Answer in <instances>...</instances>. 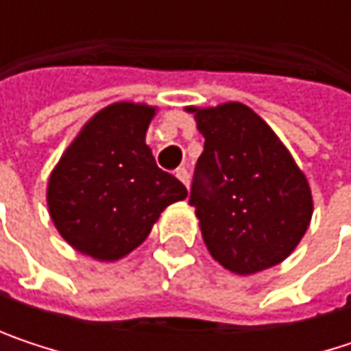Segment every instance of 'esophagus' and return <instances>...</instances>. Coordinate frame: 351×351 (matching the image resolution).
<instances>
[{"instance_id": "obj_1", "label": "esophagus", "mask_w": 351, "mask_h": 351, "mask_svg": "<svg viewBox=\"0 0 351 351\" xmlns=\"http://www.w3.org/2000/svg\"><path fill=\"white\" fill-rule=\"evenodd\" d=\"M175 176L186 186V189H189V173H186V169H176Z\"/></svg>"}]
</instances>
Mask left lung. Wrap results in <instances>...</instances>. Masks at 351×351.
<instances>
[{"mask_svg":"<svg viewBox=\"0 0 351 351\" xmlns=\"http://www.w3.org/2000/svg\"><path fill=\"white\" fill-rule=\"evenodd\" d=\"M186 111L205 138L189 203L209 254L240 276L280 264L311 223L307 176L272 128L244 104Z\"/></svg>","mask_w":351,"mask_h":351,"instance_id":"left-lung-1","label":"left lung"}]
</instances>
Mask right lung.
<instances>
[{
  "mask_svg": "<svg viewBox=\"0 0 351 351\" xmlns=\"http://www.w3.org/2000/svg\"><path fill=\"white\" fill-rule=\"evenodd\" d=\"M156 107L119 101L97 111L52 169L48 213L77 252L115 262L142 244L160 213L186 199L146 146Z\"/></svg>",
  "mask_w": 351,
  "mask_h": 351,
  "instance_id": "add662e5",
  "label": "right lung"
}]
</instances>
